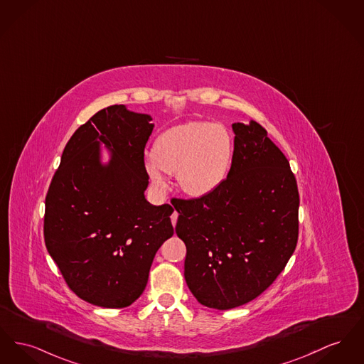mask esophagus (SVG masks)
I'll use <instances>...</instances> for the list:
<instances>
[{
  "instance_id": "obj_1",
  "label": "esophagus",
  "mask_w": 364,
  "mask_h": 364,
  "mask_svg": "<svg viewBox=\"0 0 364 364\" xmlns=\"http://www.w3.org/2000/svg\"><path fill=\"white\" fill-rule=\"evenodd\" d=\"M177 217H178V213H177V212H174V213L171 214V224H173V227H174V225H176V223H177Z\"/></svg>"
}]
</instances>
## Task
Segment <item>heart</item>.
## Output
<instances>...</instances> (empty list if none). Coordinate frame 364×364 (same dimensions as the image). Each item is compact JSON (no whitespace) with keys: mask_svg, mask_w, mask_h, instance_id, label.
<instances>
[{"mask_svg":"<svg viewBox=\"0 0 364 364\" xmlns=\"http://www.w3.org/2000/svg\"><path fill=\"white\" fill-rule=\"evenodd\" d=\"M234 158L230 130L210 122H187L165 130L155 140L152 156L144 161L151 183L158 190L168 187L166 173H177L184 193L205 196L227 178Z\"/></svg>","mask_w":364,"mask_h":364,"instance_id":"heart-1","label":"heart"}]
</instances>
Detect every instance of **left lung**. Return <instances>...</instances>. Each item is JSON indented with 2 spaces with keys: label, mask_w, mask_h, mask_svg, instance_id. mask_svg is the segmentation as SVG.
Returning <instances> with one entry per match:
<instances>
[{
  "label": "left lung",
  "mask_w": 364,
  "mask_h": 364,
  "mask_svg": "<svg viewBox=\"0 0 364 364\" xmlns=\"http://www.w3.org/2000/svg\"><path fill=\"white\" fill-rule=\"evenodd\" d=\"M232 165L214 193L173 205L187 247L184 278L199 304L231 309L259 296L299 239L297 181L256 121L232 124Z\"/></svg>",
  "instance_id": "obj_1"
}]
</instances>
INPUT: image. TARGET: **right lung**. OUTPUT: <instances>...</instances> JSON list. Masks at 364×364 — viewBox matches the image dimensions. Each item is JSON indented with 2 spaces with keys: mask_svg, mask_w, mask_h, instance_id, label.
<instances>
[{
  "mask_svg": "<svg viewBox=\"0 0 364 364\" xmlns=\"http://www.w3.org/2000/svg\"><path fill=\"white\" fill-rule=\"evenodd\" d=\"M151 121L125 105L97 111L65 144L46 193V249L68 287L102 308L141 296L155 253L173 235V208L144 195Z\"/></svg>",
  "mask_w": 364,
  "mask_h": 364,
  "instance_id": "right-lung-1",
  "label": "right lung"
}]
</instances>
